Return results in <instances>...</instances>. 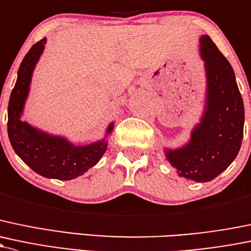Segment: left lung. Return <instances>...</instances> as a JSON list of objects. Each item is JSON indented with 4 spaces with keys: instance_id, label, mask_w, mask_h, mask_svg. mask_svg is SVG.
<instances>
[{
    "instance_id": "obj_1",
    "label": "left lung",
    "mask_w": 251,
    "mask_h": 251,
    "mask_svg": "<svg viewBox=\"0 0 251 251\" xmlns=\"http://www.w3.org/2000/svg\"><path fill=\"white\" fill-rule=\"evenodd\" d=\"M207 73V107L191 141L167 159L186 180L210 181L236 159L243 139L244 105L230 62L209 36L201 37Z\"/></svg>"
}]
</instances>
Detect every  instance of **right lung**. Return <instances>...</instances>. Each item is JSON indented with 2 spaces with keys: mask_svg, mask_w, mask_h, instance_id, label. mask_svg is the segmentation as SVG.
I'll use <instances>...</instances> for the list:
<instances>
[{
  "mask_svg": "<svg viewBox=\"0 0 251 251\" xmlns=\"http://www.w3.org/2000/svg\"><path fill=\"white\" fill-rule=\"evenodd\" d=\"M46 38L33 44L21 62L8 105V137L14 151L31 170L46 178L71 180L96 165L107 149V142L75 147L61 137L49 136L20 120L31 75L43 51ZM113 130V124L108 133Z\"/></svg>",
  "mask_w": 251,
  "mask_h": 251,
  "instance_id": "right-lung-1",
  "label": "right lung"
}]
</instances>
